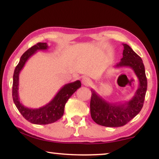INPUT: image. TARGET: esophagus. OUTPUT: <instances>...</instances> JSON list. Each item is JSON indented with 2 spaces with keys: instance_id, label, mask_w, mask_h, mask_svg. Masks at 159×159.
<instances>
[{
  "instance_id": "esophagus-1",
  "label": "esophagus",
  "mask_w": 159,
  "mask_h": 159,
  "mask_svg": "<svg viewBox=\"0 0 159 159\" xmlns=\"http://www.w3.org/2000/svg\"><path fill=\"white\" fill-rule=\"evenodd\" d=\"M82 84H84V85L89 86V85H90L91 83H92V80H91L89 77H84L82 78Z\"/></svg>"
}]
</instances>
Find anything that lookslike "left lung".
I'll return each mask as SVG.
<instances>
[{
    "mask_svg": "<svg viewBox=\"0 0 159 159\" xmlns=\"http://www.w3.org/2000/svg\"><path fill=\"white\" fill-rule=\"evenodd\" d=\"M123 57L116 67H130L138 78L139 87L133 98L124 103H111L91 90V117L95 123L104 127L125 125L140 113L144 103L148 82L143 60L129 45L123 44Z\"/></svg>",
    "mask_w": 159,
    "mask_h": 159,
    "instance_id": "8db88e82",
    "label": "left lung"
}]
</instances>
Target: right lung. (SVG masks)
Listing matches in <instances>:
<instances>
[{
  "label": "right lung",
  "instance_id": "obj_1",
  "mask_svg": "<svg viewBox=\"0 0 159 159\" xmlns=\"http://www.w3.org/2000/svg\"><path fill=\"white\" fill-rule=\"evenodd\" d=\"M48 48V46L46 43H38L28 49L21 56L13 76L12 97L15 106L24 118L35 125H48L61 118L64 112L65 104L74 93L81 87V82L80 80L66 84L60 89L51 101L38 108H27L21 103L19 98V79L20 71L30 57L39 50H46Z\"/></svg>",
  "mask_w": 159,
  "mask_h": 159
}]
</instances>
